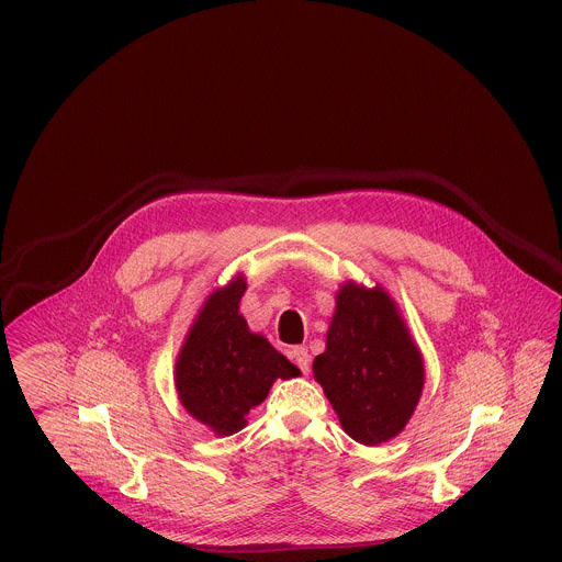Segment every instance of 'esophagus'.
<instances>
[{
	"label": "esophagus",
	"mask_w": 562,
	"mask_h": 562,
	"mask_svg": "<svg viewBox=\"0 0 562 562\" xmlns=\"http://www.w3.org/2000/svg\"><path fill=\"white\" fill-rule=\"evenodd\" d=\"M291 360H293L294 364L299 367V371L303 374L310 373V353H307V349L301 348H293L291 351Z\"/></svg>",
	"instance_id": "34e87169"
}]
</instances>
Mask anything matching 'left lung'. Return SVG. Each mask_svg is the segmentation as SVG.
<instances>
[{
	"label": "left lung",
	"instance_id": "8db88e82",
	"mask_svg": "<svg viewBox=\"0 0 562 562\" xmlns=\"http://www.w3.org/2000/svg\"><path fill=\"white\" fill-rule=\"evenodd\" d=\"M314 376L353 440L373 447L401 434L424 390V360L390 294L339 291Z\"/></svg>",
	"mask_w": 562,
	"mask_h": 562
}]
</instances>
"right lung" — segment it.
<instances>
[{
    "label": "right lung",
    "mask_w": 562,
    "mask_h": 562,
    "mask_svg": "<svg viewBox=\"0 0 562 562\" xmlns=\"http://www.w3.org/2000/svg\"><path fill=\"white\" fill-rule=\"evenodd\" d=\"M246 282L236 278L211 294L179 353L175 383L189 415L221 436L244 428L246 415L261 404L276 379H291L299 369L252 335L238 314Z\"/></svg>",
    "instance_id": "add662e5"
}]
</instances>
